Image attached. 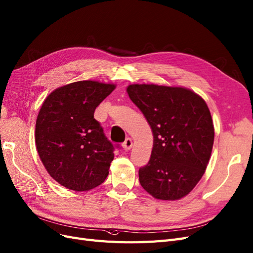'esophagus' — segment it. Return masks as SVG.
<instances>
[{"mask_svg":"<svg viewBox=\"0 0 253 253\" xmlns=\"http://www.w3.org/2000/svg\"><path fill=\"white\" fill-rule=\"evenodd\" d=\"M123 149L124 150H126V151H128V150H130V149L132 148V139L130 138V137H127L126 139H125V142L123 143Z\"/></svg>","mask_w":253,"mask_h":253,"instance_id":"34e87169","label":"esophagus"}]
</instances>
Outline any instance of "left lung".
Masks as SVG:
<instances>
[{
    "label": "left lung",
    "instance_id": "left-lung-1",
    "mask_svg": "<svg viewBox=\"0 0 253 253\" xmlns=\"http://www.w3.org/2000/svg\"><path fill=\"white\" fill-rule=\"evenodd\" d=\"M129 98L153 132L150 161L138 170L143 188L161 200H178L201 179L210 161L214 130L205 101L191 89L131 84Z\"/></svg>",
    "mask_w": 253,
    "mask_h": 253
}]
</instances>
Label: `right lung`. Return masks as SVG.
<instances>
[{
  "label": "right lung",
  "instance_id": "obj_1",
  "mask_svg": "<svg viewBox=\"0 0 253 253\" xmlns=\"http://www.w3.org/2000/svg\"><path fill=\"white\" fill-rule=\"evenodd\" d=\"M115 88L91 80L73 82L42 103L35 125L36 149L45 170L64 188L88 191L107 177L115 146L93 112Z\"/></svg>",
  "mask_w": 253,
  "mask_h": 253
}]
</instances>
